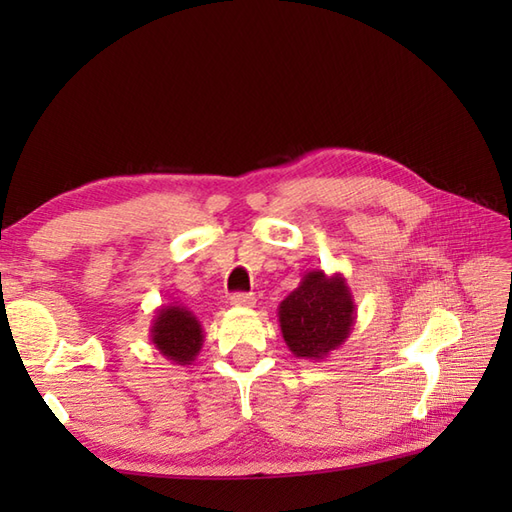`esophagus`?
Returning <instances> with one entry per match:
<instances>
[{
  "instance_id": "esophagus-1",
  "label": "esophagus",
  "mask_w": 512,
  "mask_h": 512,
  "mask_svg": "<svg viewBox=\"0 0 512 512\" xmlns=\"http://www.w3.org/2000/svg\"><path fill=\"white\" fill-rule=\"evenodd\" d=\"M255 301L257 299L253 295H246V292H237V295L231 297V306H235V308H253Z\"/></svg>"
}]
</instances>
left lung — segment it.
<instances>
[{
    "mask_svg": "<svg viewBox=\"0 0 512 512\" xmlns=\"http://www.w3.org/2000/svg\"><path fill=\"white\" fill-rule=\"evenodd\" d=\"M281 336L297 358L319 363L347 341L354 330L356 306L341 273L308 270L301 284L277 308Z\"/></svg>",
    "mask_w": 512,
    "mask_h": 512,
    "instance_id": "1",
    "label": "left lung"
}]
</instances>
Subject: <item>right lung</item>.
<instances>
[{"mask_svg": "<svg viewBox=\"0 0 512 512\" xmlns=\"http://www.w3.org/2000/svg\"><path fill=\"white\" fill-rule=\"evenodd\" d=\"M202 332L198 317L178 301L160 306L149 328L151 343L173 365H191L198 358L204 343Z\"/></svg>", "mask_w": 512, "mask_h": 512, "instance_id": "add662e5", "label": "right lung"}]
</instances>
